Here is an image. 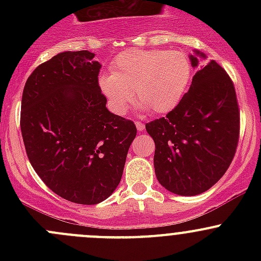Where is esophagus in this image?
Here are the masks:
<instances>
[{"mask_svg": "<svg viewBox=\"0 0 261 261\" xmlns=\"http://www.w3.org/2000/svg\"><path fill=\"white\" fill-rule=\"evenodd\" d=\"M135 125H136V128H138V131H140V133L141 131H144V128H145V125H144L143 122H139V121L135 123Z\"/></svg>", "mask_w": 261, "mask_h": 261, "instance_id": "34e87169", "label": "esophagus"}]
</instances>
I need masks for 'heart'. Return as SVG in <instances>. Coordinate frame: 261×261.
Returning a JSON list of instances; mask_svg holds the SVG:
<instances>
[{
	"mask_svg": "<svg viewBox=\"0 0 261 261\" xmlns=\"http://www.w3.org/2000/svg\"><path fill=\"white\" fill-rule=\"evenodd\" d=\"M111 70L99 78V87L116 115L127 112L133 92L143 109L165 114L179 103L192 67L179 50H127L116 57Z\"/></svg>",
	"mask_w": 261,
	"mask_h": 261,
	"instance_id": "1",
	"label": "heart"
}]
</instances>
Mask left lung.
Masks as SVG:
<instances>
[{
    "label": "left lung",
    "mask_w": 261,
    "mask_h": 261,
    "mask_svg": "<svg viewBox=\"0 0 261 261\" xmlns=\"http://www.w3.org/2000/svg\"><path fill=\"white\" fill-rule=\"evenodd\" d=\"M192 67H198L196 50ZM155 143L159 183L179 196H197L221 179L230 167L240 134L235 87L215 60L194 74L189 91L165 117L145 125Z\"/></svg>",
    "instance_id": "obj_1"
}]
</instances>
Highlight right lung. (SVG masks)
Returning a JSON list of instances; mask_svg holds the SVG:
<instances>
[{
    "label": "right lung",
    "instance_id": "1",
    "mask_svg": "<svg viewBox=\"0 0 261 261\" xmlns=\"http://www.w3.org/2000/svg\"><path fill=\"white\" fill-rule=\"evenodd\" d=\"M88 50L63 51L26 81L20 126L36 174L54 193L80 204L109 198L120 183L133 121L107 110L101 64Z\"/></svg>",
    "mask_w": 261,
    "mask_h": 261
}]
</instances>
